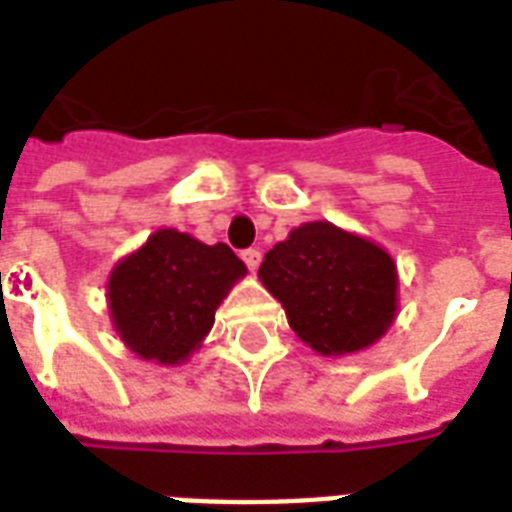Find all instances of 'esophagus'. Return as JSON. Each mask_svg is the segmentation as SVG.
Segmentation results:
<instances>
[{
  "instance_id": "1",
  "label": "esophagus",
  "mask_w": 512,
  "mask_h": 512,
  "mask_svg": "<svg viewBox=\"0 0 512 512\" xmlns=\"http://www.w3.org/2000/svg\"><path fill=\"white\" fill-rule=\"evenodd\" d=\"M241 257H244V263L249 268H252V271H255L257 266H260V249H246V252H241Z\"/></svg>"
}]
</instances>
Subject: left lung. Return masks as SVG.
<instances>
[{
    "label": "left lung",
    "instance_id": "1",
    "mask_svg": "<svg viewBox=\"0 0 512 512\" xmlns=\"http://www.w3.org/2000/svg\"><path fill=\"white\" fill-rule=\"evenodd\" d=\"M257 277L290 329L321 356L359 354L395 323L397 266L384 246L332 222L293 227Z\"/></svg>",
    "mask_w": 512,
    "mask_h": 512
}]
</instances>
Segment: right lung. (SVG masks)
I'll list each match as a JSON object with an SVG mask.
<instances>
[{"mask_svg": "<svg viewBox=\"0 0 512 512\" xmlns=\"http://www.w3.org/2000/svg\"><path fill=\"white\" fill-rule=\"evenodd\" d=\"M244 260L227 244H202L161 227L109 274L106 301L117 337L131 354L156 365H183L208 337L219 304Z\"/></svg>", "mask_w": 512, "mask_h": 512, "instance_id": "1", "label": "right lung"}]
</instances>
